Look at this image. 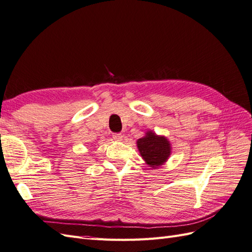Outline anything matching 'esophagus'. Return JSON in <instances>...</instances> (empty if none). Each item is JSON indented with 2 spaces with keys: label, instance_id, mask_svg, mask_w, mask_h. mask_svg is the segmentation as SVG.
I'll use <instances>...</instances> for the list:
<instances>
[{
  "label": "esophagus",
  "instance_id": "1",
  "mask_svg": "<svg viewBox=\"0 0 252 252\" xmlns=\"http://www.w3.org/2000/svg\"><path fill=\"white\" fill-rule=\"evenodd\" d=\"M112 139L114 141H122V140H123V134H122V133H114V134H112Z\"/></svg>",
  "mask_w": 252,
  "mask_h": 252
}]
</instances>
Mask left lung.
<instances>
[{
	"instance_id": "obj_1",
	"label": "left lung",
	"mask_w": 252,
	"mask_h": 252,
	"mask_svg": "<svg viewBox=\"0 0 252 252\" xmlns=\"http://www.w3.org/2000/svg\"><path fill=\"white\" fill-rule=\"evenodd\" d=\"M142 158L152 169L164 165L171 155L170 141L164 135H158L155 131L148 130L143 138L136 141Z\"/></svg>"
}]
</instances>
